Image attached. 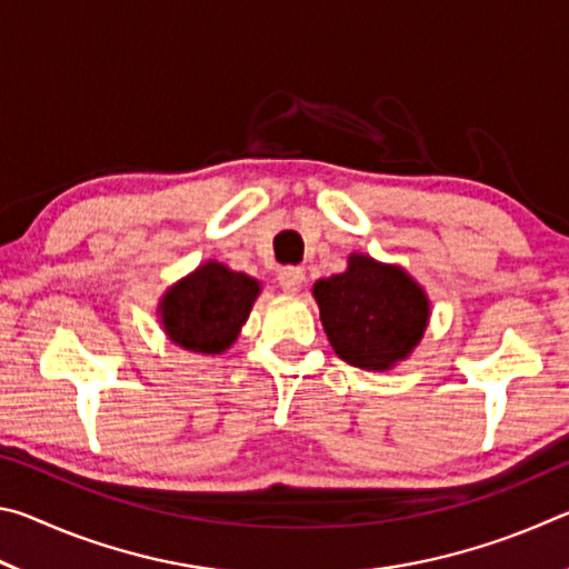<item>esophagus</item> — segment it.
Returning a JSON list of instances; mask_svg holds the SVG:
<instances>
[{"mask_svg": "<svg viewBox=\"0 0 569 569\" xmlns=\"http://www.w3.org/2000/svg\"><path fill=\"white\" fill-rule=\"evenodd\" d=\"M303 281H306V273H303V268H298V266H286L278 271V283H281L283 291H288V293L301 291Z\"/></svg>", "mask_w": 569, "mask_h": 569, "instance_id": "34e87169", "label": "esophagus"}]
</instances>
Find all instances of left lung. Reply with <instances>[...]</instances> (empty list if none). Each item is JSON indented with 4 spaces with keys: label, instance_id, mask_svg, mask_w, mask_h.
Wrapping results in <instances>:
<instances>
[{
    "label": "left lung",
    "instance_id": "left-lung-1",
    "mask_svg": "<svg viewBox=\"0 0 569 569\" xmlns=\"http://www.w3.org/2000/svg\"><path fill=\"white\" fill-rule=\"evenodd\" d=\"M333 351L359 369L383 371L409 356L429 321V301L397 266L351 256L349 271L313 286Z\"/></svg>",
    "mask_w": 569,
    "mask_h": 569
}]
</instances>
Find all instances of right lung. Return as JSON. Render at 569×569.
Wrapping results in <instances>:
<instances>
[{
	"instance_id": "obj_1",
	"label": "right lung",
	"mask_w": 569,
	"mask_h": 569,
	"mask_svg": "<svg viewBox=\"0 0 569 569\" xmlns=\"http://www.w3.org/2000/svg\"><path fill=\"white\" fill-rule=\"evenodd\" d=\"M258 291L250 276L210 261L162 298V326L182 349L220 353L236 341Z\"/></svg>"
}]
</instances>
